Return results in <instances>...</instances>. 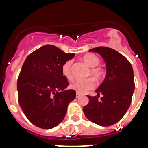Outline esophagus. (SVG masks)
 I'll use <instances>...</instances> for the list:
<instances>
[{
	"instance_id": "34e87169",
	"label": "esophagus",
	"mask_w": 148,
	"mask_h": 148,
	"mask_svg": "<svg viewBox=\"0 0 148 148\" xmlns=\"http://www.w3.org/2000/svg\"><path fill=\"white\" fill-rule=\"evenodd\" d=\"M81 96H82V95H81V94H79V93H78V92H77V93H76V98H77V99H78V98H80Z\"/></svg>"
}]
</instances>
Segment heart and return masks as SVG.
I'll return each instance as SVG.
<instances>
[{
    "instance_id": "obj_1",
    "label": "heart",
    "mask_w": 148,
    "mask_h": 148,
    "mask_svg": "<svg viewBox=\"0 0 148 148\" xmlns=\"http://www.w3.org/2000/svg\"><path fill=\"white\" fill-rule=\"evenodd\" d=\"M83 61L85 62L86 64L90 66V75H92L95 80H99L102 77L103 73L101 69L95 67L99 64V59L97 56L93 54H87L83 56ZM63 75L70 80L73 78L72 75V61H67L63 64L61 68ZM70 88L76 91L78 93L84 94L87 92L89 90H92L95 87V82L92 78H87L84 80H78L70 84Z\"/></svg>"
}]
</instances>
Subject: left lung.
Masks as SVG:
<instances>
[{
    "instance_id": "left-lung-1",
    "label": "left lung",
    "mask_w": 148,
    "mask_h": 148,
    "mask_svg": "<svg viewBox=\"0 0 148 148\" xmlns=\"http://www.w3.org/2000/svg\"><path fill=\"white\" fill-rule=\"evenodd\" d=\"M89 51L102 57L106 75L95 90L97 96L87 95L89 103L84 107V113L96 125L110 126L121 119L131 104L135 90L133 67L125 56L113 49L99 47ZM99 94H103L101 99Z\"/></svg>"
}]
</instances>
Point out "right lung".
I'll return each instance as SVG.
<instances>
[{
	"mask_svg": "<svg viewBox=\"0 0 148 148\" xmlns=\"http://www.w3.org/2000/svg\"><path fill=\"white\" fill-rule=\"evenodd\" d=\"M74 56L47 44L26 58L17 83L18 100L27 118L35 126L52 129L64 119L76 92L66 89L69 84L61 68Z\"/></svg>",
	"mask_w": 148,
	"mask_h": 148,
	"instance_id": "add662e5",
	"label": "right lung"
}]
</instances>
